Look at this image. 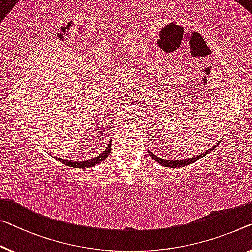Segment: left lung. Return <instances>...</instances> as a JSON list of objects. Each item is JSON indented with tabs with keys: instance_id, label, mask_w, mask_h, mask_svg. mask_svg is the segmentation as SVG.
<instances>
[{
	"instance_id": "8db88e82",
	"label": "left lung",
	"mask_w": 252,
	"mask_h": 252,
	"mask_svg": "<svg viewBox=\"0 0 252 252\" xmlns=\"http://www.w3.org/2000/svg\"><path fill=\"white\" fill-rule=\"evenodd\" d=\"M217 145H219V142H217V144H216L215 146H214V147H212V149L206 150L205 153H201L200 155H196V156L190 157V158H187V159H183V160H176V159H174V160H167V159H162V158H159V157H157V156L154 155V154H153L152 152H148V153H149L150 157H152V158H153L154 160H156L157 163H159L160 165H163V166H166V167H181V166H186V165H189V164L193 163V162H197L198 159H200L201 157H204V156L206 155V154H208V153L212 152V150H213L214 148H215Z\"/></svg>"
}]
</instances>
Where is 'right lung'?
<instances>
[{
  "label": "right lung",
  "instance_id": "right-lung-1",
  "mask_svg": "<svg viewBox=\"0 0 252 252\" xmlns=\"http://www.w3.org/2000/svg\"><path fill=\"white\" fill-rule=\"evenodd\" d=\"M111 145H112V141L108 142L106 149H104V152L102 154H99V156L95 157V158L93 159H88V160H85V162H70V160H66V159H61V158H56L59 160V162H61L63 164L67 165V166H71V167H76V168H88V167H92V166H95V165L99 164L100 162H103L105 158H107V156L110 155V152H111Z\"/></svg>",
  "mask_w": 252,
  "mask_h": 252
}]
</instances>
